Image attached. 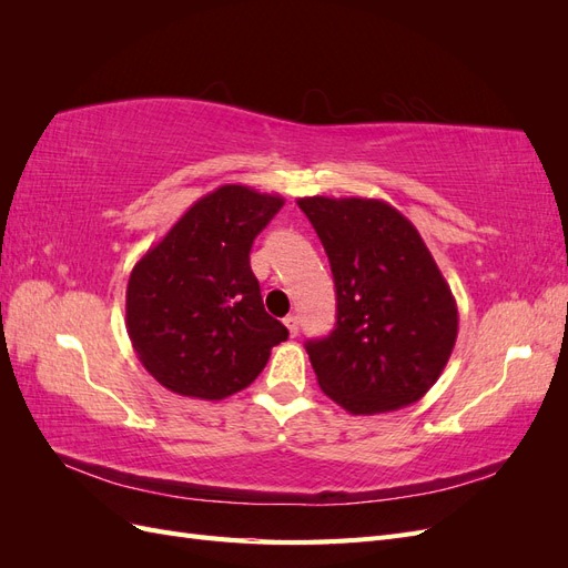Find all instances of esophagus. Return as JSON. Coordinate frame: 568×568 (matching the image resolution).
I'll use <instances>...</instances> for the list:
<instances>
[{
    "label": "esophagus",
    "instance_id": "esophagus-1",
    "mask_svg": "<svg viewBox=\"0 0 568 568\" xmlns=\"http://www.w3.org/2000/svg\"><path fill=\"white\" fill-rule=\"evenodd\" d=\"M284 324H286V329H288V334H291V336H298L301 322H298V317H296V315H288V317L284 320Z\"/></svg>",
    "mask_w": 568,
    "mask_h": 568
}]
</instances>
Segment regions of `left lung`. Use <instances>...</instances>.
Listing matches in <instances>:
<instances>
[{
  "instance_id": "obj_1",
  "label": "left lung",
  "mask_w": 568,
  "mask_h": 568,
  "mask_svg": "<svg viewBox=\"0 0 568 568\" xmlns=\"http://www.w3.org/2000/svg\"><path fill=\"white\" fill-rule=\"evenodd\" d=\"M336 284V326L305 343L324 395L351 415L417 403L448 365L457 301L417 227L382 199L305 196Z\"/></svg>"
}]
</instances>
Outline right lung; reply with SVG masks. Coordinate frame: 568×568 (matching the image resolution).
Masks as SVG:
<instances>
[{
  "instance_id": "1",
  "label": "right lung",
  "mask_w": 568,
  "mask_h": 568,
  "mask_svg": "<svg viewBox=\"0 0 568 568\" xmlns=\"http://www.w3.org/2000/svg\"><path fill=\"white\" fill-rule=\"evenodd\" d=\"M280 194L222 184L201 196L130 272L125 326L144 369L168 390L225 400L255 382L286 326L265 313L253 239Z\"/></svg>"
}]
</instances>
